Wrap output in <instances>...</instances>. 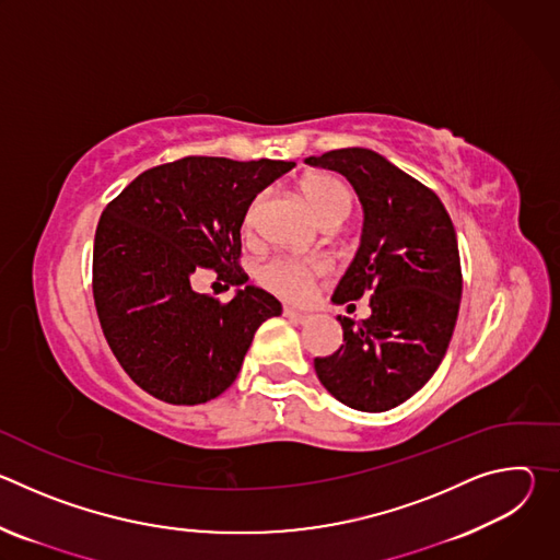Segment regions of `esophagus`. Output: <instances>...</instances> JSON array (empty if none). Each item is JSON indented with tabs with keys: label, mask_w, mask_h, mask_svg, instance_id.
Here are the masks:
<instances>
[{
	"label": "esophagus",
	"mask_w": 560,
	"mask_h": 560,
	"mask_svg": "<svg viewBox=\"0 0 560 560\" xmlns=\"http://www.w3.org/2000/svg\"><path fill=\"white\" fill-rule=\"evenodd\" d=\"M283 316H285V318H290L292 324H305L307 318H310V314L299 312V310H292V307H283Z\"/></svg>",
	"instance_id": "34e87169"
}]
</instances>
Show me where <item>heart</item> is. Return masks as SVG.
Instances as JSON below:
<instances>
[{
  "instance_id": "obj_1",
  "label": "heart",
  "mask_w": 560,
  "mask_h": 560,
  "mask_svg": "<svg viewBox=\"0 0 560 560\" xmlns=\"http://www.w3.org/2000/svg\"><path fill=\"white\" fill-rule=\"evenodd\" d=\"M301 190L314 212L322 217V221L328 223H343L352 212V195L348 186L328 173H314L307 175L301 182ZM266 203V192L257 195L253 203L246 210L244 228L253 230V225L259 219V212ZM328 272V266L324 261H312V259H294V257H275L266 261L259 268V281L272 290L275 294L288 299V301H303L314 281L322 279Z\"/></svg>"
}]
</instances>
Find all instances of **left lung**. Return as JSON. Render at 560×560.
<instances>
[{"instance_id":"left-lung-1","label":"left lung","mask_w":560,"mask_h":560,"mask_svg":"<svg viewBox=\"0 0 560 560\" xmlns=\"http://www.w3.org/2000/svg\"><path fill=\"white\" fill-rule=\"evenodd\" d=\"M341 173L363 203V234L332 301L370 296L361 322L339 316L343 346L314 370L348 408L385 412L419 392L450 346L463 290L456 232L441 199L368 148L307 156Z\"/></svg>"}]
</instances>
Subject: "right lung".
<instances>
[{
  "label": "right lung",
  "mask_w": 560,
  "mask_h": 560,
  "mask_svg": "<svg viewBox=\"0 0 560 560\" xmlns=\"http://www.w3.org/2000/svg\"><path fill=\"white\" fill-rule=\"evenodd\" d=\"M294 162L182 156L130 182L102 212L93 296L104 337L126 374L173 406H197L232 385L257 328L281 314L266 290L246 285L221 303L197 294L201 275L225 288L248 275L242 223L259 190Z\"/></svg>",
  "instance_id": "obj_1"
}]
</instances>
